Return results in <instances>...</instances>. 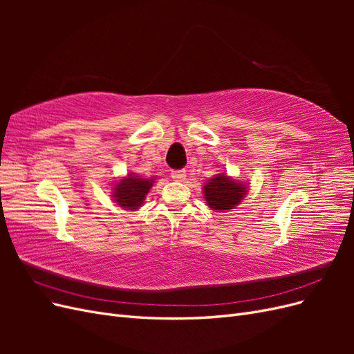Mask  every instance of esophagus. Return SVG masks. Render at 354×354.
<instances>
[{
    "label": "esophagus",
    "instance_id": "1",
    "mask_svg": "<svg viewBox=\"0 0 354 354\" xmlns=\"http://www.w3.org/2000/svg\"><path fill=\"white\" fill-rule=\"evenodd\" d=\"M171 177L176 181H183L186 178V171L185 169H174L173 173H171Z\"/></svg>",
    "mask_w": 354,
    "mask_h": 354
}]
</instances>
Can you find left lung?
I'll list each match as a JSON object with an SVG mask.
<instances>
[{
    "label": "left lung",
    "mask_w": 354,
    "mask_h": 354,
    "mask_svg": "<svg viewBox=\"0 0 354 354\" xmlns=\"http://www.w3.org/2000/svg\"><path fill=\"white\" fill-rule=\"evenodd\" d=\"M203 195H205L209 208L224 211L238 205L246 195V187L227 176L218 174L211 178L203 187Z\"/></svg>",
    "instance_id": "obj_1"
}]
</instances>
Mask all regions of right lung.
I'll use <instances>...</instances> for the list:
<instances>
[{"label":"right lung","instance_id":"add662e5","mask_svg":"<svg viewBox=\"0 0 354 354\" xmlns=\"http://www.w3.org/2000/svg\"><path fill=\"white\" fill-rule=\"evenodd\" d=\"M153 180H146L136 176H128L113 187V198L118 205L127 209H137L143 203L147 192L151 190Z\"/></svg>","mask_w":354,"mask_h":354}]
</instances>
